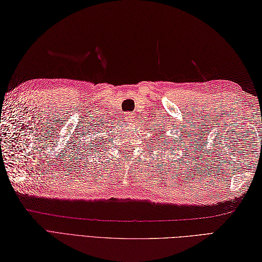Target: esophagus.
I'll return each mask as SVG.
<instances>
[{"label": "esophagus", "instance_id": "34e87169", "mask_svg": "<svg viewBox=\"0 0 262 262\" xmlns=\"http://www.w3.org/2000/svg\"><path fill=\"white\" fill-rule=\"evenodd\" d=\"M125 117L127 120H132L136 117V115H135V113H127V114H125Z\"/></svg>", "mask_w": 262, "mask_h": 262}]
</instances>
